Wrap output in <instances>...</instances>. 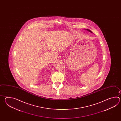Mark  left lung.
<instances>
[{"label": "left lung", "instance_id": "1", "mask_svg": "<svg viewBox=\"0 0 121 121\" xmlns=\"http://www.w3.org/2000/svg\"><path fill=\"white\" fill-rule=\"evenodd\" d=\"M85 30H87V31H90V32H91V33H93L91 31H90V30H89V29H85Z\"/></svg>", "mask_w": 121, "mask_h": 121}]
</instances>
